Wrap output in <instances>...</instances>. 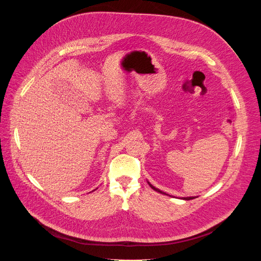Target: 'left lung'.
<instances>
[{
    "label": "left lung",
    "mask_w": 261,
    "mask_h": 261,
    "mask_svg": "<svg viewBox=\"0 0 261 261\" xmlns=\"http://www.w3.org/2000/svg\"><path fill=\"white\" fill-rule=\"evenodd\" d=\"M147 184L150 185V187L153 189V190H155V191H157V192H159V193H161V194H165V195H167L165 192H163V191H161V190H159L158 188H156V187H154V186L147 180ZM194 198H196L195 196H190V197H181V199H184V200H190V199H194Z\"/></svg>",
    "instance_id": "1"
}]
</instances>
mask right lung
I'll return each mask as SVG.
<instances>
[{
	"label": "right lung",
	"mask_w": 261,
	"mask_h": 261,
	"mask_svg": "<svg viewBox=\"0 0 261 261\" xmlns=\"http://www.w3.org/2000/svg\"><path fill=\"white\" fill-rule=\"evenodd\" d=\"M94 191H95V190H94Z\"/></svg>",
	"instance_id": "1"
}]
</instances>
